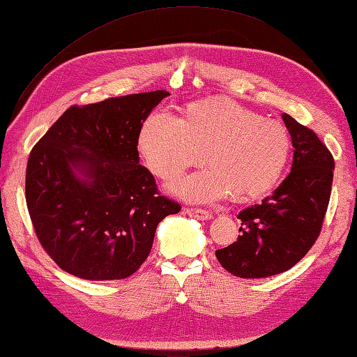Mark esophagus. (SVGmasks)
<instances>
[{"label":"esophagus","mask_w":357,"mask_h":357,"mask_svg":"<svg viewBox=\"0 0 357 357\" xmlns=\"http://www.w3.org/2000/svg\"><path fill=\"white\" fill-rule=\"evenodd\" d=\"M185 212H186L189 216H192V218L199 220V221L211 220L212 216H213V215H212V212L203 211V208H194V207H186V208H185Z\"/></svg>","instance_id":"esophagus-1"}]
</instances>
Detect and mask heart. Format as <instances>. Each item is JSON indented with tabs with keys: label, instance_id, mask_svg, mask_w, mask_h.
<instances>
[{
	"label": "heart",
	"instance_id": "1",
	"mask_svg": "<svg viewBox=\"0 0 357 357\" xmlns=\"http://www.w3.org/2000/svg\"><path fill=\"white\" fill-rule=\"evenodd\" d=\"M137 151L163 181L177 180L204 158L208 168L172 188L186 202L211 203L230 194L236 202H251L280 181L292 137L279 121L218 97L189 102L178 119L151 113L137 133Z\"/></svg>",
	"mask_w": 357,
	"mask_h": 357
}]
</instances>
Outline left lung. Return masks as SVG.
I'll return each mask as SVG.
<instances>
[{
	"label": "left lung",
	"mask_w": 357,
	"mask_h": 357,
	"mask_svg": "<svg viewBox=\"0 0 357 357\" xmlns=\"http://www.w3.org/2000/svg\"><path fill=\"white\" fill-rule=\"evenodd\" d=\"M294 146L292 168L273 195L242 211L238 241L216 250L222 268L241 279L288 271L315 244L327 212L335 160L314 130L282 115Z\"/></svg>",
	"instance_id": "obj_1"
}]
</instances>
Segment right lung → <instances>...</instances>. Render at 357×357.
Listing matches in <instances>:
<instances>
[{
  "mask_svg": "<svg viewBox=\"0 0 357 357\" xmlns=\"http://www.w3.org/2000/svg\"><path fill=\"white\" fill-rule=\"evenodd\" d=\"M167 91L69 107L33 146L25 199L34 231L63 271L121 280L149 257L158 224L180 212L139 165L137 133Z\"/></svg>",
  "mask_w": 357,
  "mask_h": 357,
  "instance_id": "1",
  "label": "right lung"
}]
</instances>
